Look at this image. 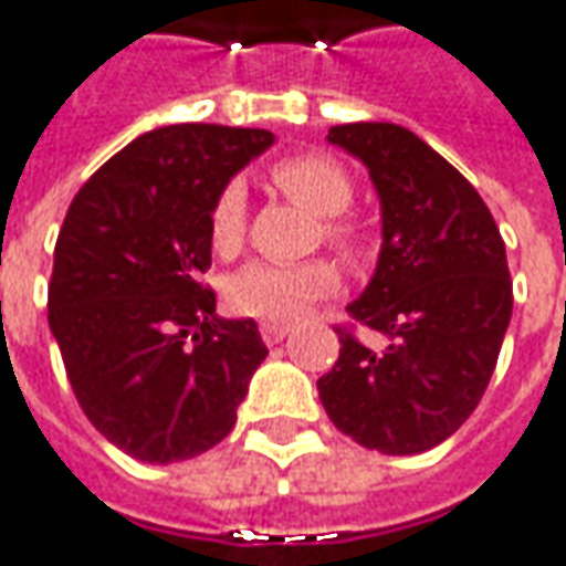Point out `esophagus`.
Wrapping results in <instances>:
<instances>
[{
	"label": "esophagus",
	"instance_id": "esophagus-1",
	"mask_svg": "<svg viewBox=\"0 0 566 566\" xmlns=\"http://www.w3.org/2000/svg\"><path fill=\"white\" fill-rule=\"evenodd\" d=\"M287 332H291L287 322H260V335L265 344H279Z\"/></svg>",
	"mask_w": 566,
	"mask_h": 566
}]
</instances>
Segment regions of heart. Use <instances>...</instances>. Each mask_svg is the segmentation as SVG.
Listing matches in <instances>:
<instances>
[{
	"mask_svg": "<svg viewBox=\"0 0 566 566\" xmlns=\"http://www.w3.org/2000/svg\"><path fill=\"white\" fill-rule=\"evenodd\" d=\"M272 185L291 197L294 203L322 216V234L332 247H338L344 256H360L363 228L344 216V209L354 200V181L335 159L303 153L287 156L269 168ZM247 238V193L241 185H228L219 193L209 216V241L219 256H234ZM338 287V269L328 260H310V263L282 265V263H250L224 287V297L231 310L244 316H263V319H294L306 313L325 294Z\"/></svg>",
	"mask_w": 566,
	"mask_h": 566,
	"instance_id": "1",
	"label": "heart"
}]
</instances>
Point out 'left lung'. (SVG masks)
<instances>
[{
  "label": "left lung",
  "instance_id": "obj_1",
  "mask_svg": "<svg viewBox=\"0 0 566 566\" xmlns=\"http://www.w3.org/2000/svg\"><path fill=\"white\" fill-rule=\"evenodd\" d=\"M328 144L360 159L379 193V263L347 310L388 344L338 328L319 400L363 448L419 454L458 432L495 373L514 310L504 241L476 187L413 130L335 125Z\"/></svg>",
  "mask_w": 566,
  "mask_h": 566
}]
</instances>
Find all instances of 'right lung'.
Segmentation results:
<instances>
[{
  "label": "right lung",
  "instance_id": "1",
  "mask_svg": "<svg viewBox=\"0 0 566 566\" xmlns=\"http://www.w3.org/2000/svg\"><path fill=\"white\" fill-rule=\"evenodd\" d=\"M275 144L263 127L166 125L115 153L55 241L50 328L74 398L115 448L178 463L234 429L265 344L197 282L228 181Z\"/></svg>",
  "mask_w": 566,
  "mask_h": 566
}]
</instances>
